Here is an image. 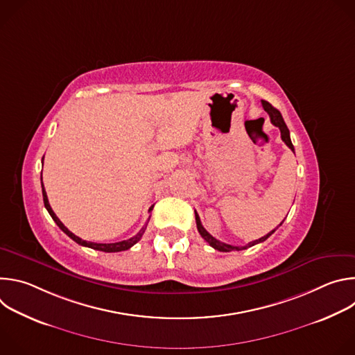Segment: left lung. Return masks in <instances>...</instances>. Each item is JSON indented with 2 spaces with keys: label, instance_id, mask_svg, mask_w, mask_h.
<instances>
[{
  "label": "left lung",
  "instance_id": "1",
  "mask_svg": "<svg viewBox=\"0 0 355 355\" xmlns=\"http://www.w3.org/2000/svg\"><path fill=\"white\" fill-rule=\"evenodd\" d=\"M261 104H263V108H264V111L270 115V118H271V123L272 125H275L277 128H279V130H281V139L284 140V143L293 151L295 153V148H293V144H292V141H291V136H289V129H288V126L285 125V122H284V119H282V115H281V112L277 110V108H274L270 103H267V101H261ZM195 220H196V227H198V232H199V234L204 237L208 243H209V245H212L215 250H218V251H233V250H244V248H248V247H251V245H254V244H259V243H263V241H266L277 229H274V230H271L268 234H266L264 237H261V239H259V240H254V241H250L247 245H243V247H237V245H230V244H226V243H222V241H219V240H216L212 234H209L207 230H205V227L202 226V223H200V219H199V216H198V214L195 212ZM284 222V220H282ZM282 222L279 223V226L282 225Z\"/></svg>",
  "mask_w": 355,
  "mask_h": 355
}]
</instances>
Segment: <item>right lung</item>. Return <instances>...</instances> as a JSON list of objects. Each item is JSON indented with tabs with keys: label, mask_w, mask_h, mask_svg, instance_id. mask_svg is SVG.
<instances>
[{
	"label": "right lung",
	"mask_w": 355,
	"mask_h": 355,
	"mask_svg": "<svg viewBox=\"0 0 355 355\" xmlns=\"http://www.w3.org/2000/svg\"><path fill=\"white\" fill-rule=\"evenodd\" d=\"M42 193H43V202H44V208L47 209V212H49V215L52 216V219L56 222V225L70 237V239H73L76 243H78V244H81V245H84V247H89V248H94V250H99V251H105V252H118V251H125V250H129L132 245H135L140 239H141V236H143V233H144V230H146V226H147V223L141 227V230L136 234V236H133V237H130V239H128V240H122V241H118V243H92V241H87V240H83V239H80L78 236H76L74 233H71L62 222H60V219L56 216V214L53 212V209L50 208V204H49V199H47V195H46V191H44V187H43V181H42ZM155 207V205H153ZM153 207H150L148 208V212H151L153 211Z\"/></svg>",
	"instance_id": "1"
}]
</instances>
